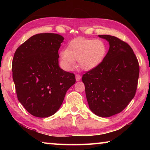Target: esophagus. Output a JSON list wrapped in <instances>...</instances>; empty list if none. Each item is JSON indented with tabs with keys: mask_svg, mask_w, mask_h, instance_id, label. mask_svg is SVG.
I'll return each mask as SVG.
<instances>
[{
	"mask_svg": "<svg viewBox=\"0 0 150 150\" xmlns=\"http://www.w3.org/2000/svg\"><path fill=\"white\" fill-rule=\"evenodd\" d=\"M75 79L77 81H79L81 80V76L79 75H75Z\"/></svg>",
	"mask_w": 150,
	"mask_h": 150,
	"instance_id": "34e87169",
	"label": "esophagus"
}]
</instances>
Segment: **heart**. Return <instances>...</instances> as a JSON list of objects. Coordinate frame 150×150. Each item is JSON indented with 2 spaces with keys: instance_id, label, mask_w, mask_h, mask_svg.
Wrapping results in <instances>:
<instances>
[{
  "instance_id": "b5f03b06",
  "label": "heart",
  "mask_w": 150,
  "mask_h": 150,
  "mask_svg": "<svg viewBox=\"0 0 150 150\" xmlns=\"http://www.w3.org/2000/svg\"><path fill=\"white\" fill-rule=\"evenodd\" d=\"M107 47L102 40L79 38L71 41L65 50L60 53L62 64L71 70L77 61L81 69L90 71L98 67L105 59Z\"/></svg>"
}]
</instances>
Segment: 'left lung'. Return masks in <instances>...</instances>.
I'll return each instance as SVG.
<instances>
[{"instance_id":"left-lung-1","label":"left lung","mask_w":150,"mask_h":150,"mask_svg":"<svg viewBox=\"0 0 150 150\" xmlns=\"http://www.w3.org/2000/svg\"><path fill=\"white\" fill-rule=\"evenodd\" d=\"M109 43L105 59L83 75L90 110L100 117L120 113L132 100L139 77V63L127 43L110 35H98Z\"/></svg>"}]
</instances>
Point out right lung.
Instances as JSON below:
<instances>
[{
	"instance_id": "right-lung-1",
	"label": "right lung",
	"mask_w": 150,
	"mask_h": 150,
	"mask_svg": "<svg viewBox=\"0 0 150 150\" xmlns=\"http://www.w3.org/2000/svg\"><path fill=\"white\" fill-rule=\"evenodd\" d=\"M63 40L57 34H35L18 47L14 55L12 78L18 99L36 117L54 115L66 92L75 83V75L59 66L58 50Z\"/></svg>"
}]
</instances>
